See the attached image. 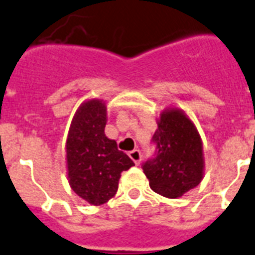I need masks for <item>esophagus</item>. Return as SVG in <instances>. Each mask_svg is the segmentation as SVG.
<instances>
[{
	"label": "esophagus",
	"mask_w": 255,
	"mask_h": 255,
	"mask_svg": "<svg viewBox=\"0 0 255 255\" xmlns=\"http://www.w3.org/2000/svg\"><path fill=\"white\" fill-rule=\"evenodd\" d=\"M129 157H131V159L133 160L136 166H138V164L141 163V159H142L141 151L138 150V149H134V150L129 151Z\"/></svg>",
	"instance_id": "34e87169"
}]
</instances>
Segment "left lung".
<instances>
[{
    "mask_svg": "<svg viewBox=\"0 0 255 255\" xmlns=\"http://www.w3.org/2000/svg\"><path fill=\"white\" fill-rule=\"evenodd\" d=\"M151 142L155 145V151L141 168L155 193L177 198L201 183L202 142L187 115L180 110L163 113Z\"/></svg>",
    "mask_w": 255,
    "mask_h": 255,
    "instance_id": "8db88e82",
    "label": "left lung"
}]
</instances>
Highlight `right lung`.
Returning <instances> with one entry per match:
<instances>
[{
    "mask_svg": "<svg viewBox=\"0 0 255 255\" xmlns=\"http://www.w3.org/2000/svg\"><path fill=\"white\" fill-rule=\"evenodd\" d=\"M106 106L91 100L80 106L67 137L68 183L75 193L92 205L114 197L121 174L134 166L117 141L105 136Z\"/></svg>",
    "mask_w": 255,
    "mask_h": 255,
    "instance_id": "add662e5",
    "label": "right lung"
}]
</instances>
